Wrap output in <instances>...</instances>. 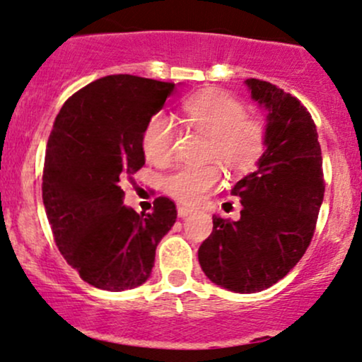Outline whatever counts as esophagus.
Segmentation results:
<instances>
[{"instance_id":"34e87169","label":"esophagus","mask_w":362,"mask_h":362,"mask_svg":"<svg viewBox=\"0 0 362 362\" xmlns=\"http://www.w3.org/2000/svg\"><path fill=\"white\" fill-rule=\"evenodd\" d=\"M194 209H190V207L187 206H178L177 207V213H178V218H187L189 214H192Z\"/></svg>"}]
</instances>
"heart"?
Wrapping results in <instances>:
<instances>
[{"label": "heart", "instance_id": "heart-1", "mask_svg": "<svg viewBox=\"0 0 362 362\" xmlns=\"http://www.w3.org/2000/svg\"><path fill=\"white\" fill-rule=\"evenodd\" d=\"M187 122L207 136L206 160L218 161L230 173H245L260 160L265 148V126L247 117L236 98L219 90H204L184 102ZM177 131L167 114L148 120L141 146L148 161L165 165L172 160ZM219 180L216 165H189L165 178V190L184 204H199Z\"/></svg>", "mask_w": 362, "mask_h": 362}]
</instances>
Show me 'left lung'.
Here are the masks:
<instances>
[{
    "label": "left lung",
    "mask_w": 362,
    "mask_h": 362,
    "mask_svg": "<svg viewBox=\"0 0 362 362\" xmlns=\"http://www.w3.org/2000/svg\"><path fill=\"white\" fill-rule=\"evenodd\" d=\"M267 110L265 149L257 170L236 182L238 221L213 216L199 264L214 284L250 294L271 288L305 255L325 184L317 126L303 103L267 81H245Z\"/></svg>",
    "instance_id": "left-lung-1"
}]
</instances>
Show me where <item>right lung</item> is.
Returning <instances> with one entry per match:
<instances>
[{
  "mask_svg": "<svg viewBox=\"0 0 362 362\" xmlns=\"http://www.w3.org/2000/svg\"><path fill=\"white\" fill-rule=\"evenodd\" d=\"M175 83L112 74L66 100L45 149L42 199L57 248L83 281L105 291L149 279L160 240L177 207L158 197L153 211L124 206L122 182L144 165L141 138Z\"/></svg>",
  "mask_w": 362,
  "mask_h": 362,
  "instance_id": "1",
  "label": "right lung"
}]
</instances>
